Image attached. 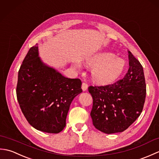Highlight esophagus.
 I'll return each instance as SVG.
<instances>
[{
  "instance_id": "34e87169",
  "label": "esophagus",
  "mask_w": 159,
  "mask_h": 159,
  "mask_svg": "<svg viewBox=\"0 0 159 159\" xmlns=\"http://www.w3.org/2000/svg\"><path fill=\"white\" fill-rule=\"evenodd\" d=\"M88 88V85H87V84L85 83H82V89L83 92H85V91Z\"/></svg>"
}]
</instances>
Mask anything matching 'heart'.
Masks as SVG:
<instances>
[{
  "label": "heart",
  "mask_w": 159,
  "mask_h": 159,
  "mask_svg": "<svg viewBox=\"0 0 159 159\" xmlns=\"http://www.w3.org/2000/svg\"><path fill=\"white\" fill-rule=\"evenodd\" d=\"M88 66L93 67L92 76L94 81L98 83H107L113 81L119 77L125 68L124 61L116 58L111 52H99L89 57L86 61ZM80 69L79 64H75Z\"/></svg>",
  "instance_id": "b5f03b06"
}]
</instances>
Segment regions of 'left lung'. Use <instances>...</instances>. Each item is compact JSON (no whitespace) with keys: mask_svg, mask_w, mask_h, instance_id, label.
Masks as SVG:
<instances>
[{"mask_svg":"<svg viewBox=\"0 0 159 159\" xmlns=\"http://www.w3.org/2000/svg\"><path fill=\"white\" fill-rule=\"evenodd\" d=\"M129 68L122 79L111 85L89 86L93 98L91 111L93 126L107 134L121 133L142 112L146 96L143 67L128 51Z\"/></svg>","mask_w":159,"mask_h":159,"instance_id":"1","label":"left lung"}]
</instances>
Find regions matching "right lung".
Wrapping results in <instances>:
<instances>
[{
	"label": "right lung",
	"mask_w": 159,
	"mask_h": 159,
	"mask_svg": "<svg viewBox=\"0 0 159 159\" xmlns=\"http://www.w3.org/2000/svg\"><path fill=\"white\" fill-rule=\"evenodd\" d=\"M38 44L31 47L18 72L16 95L20 109L35 129L59 133L66 126L71 102L83 92L81 80L63 76L42 62Z\"/></svg>",
	"instance_id": "right-lung-1"
}]
</instances>
